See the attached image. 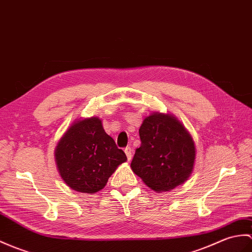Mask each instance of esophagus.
Segmentation results:
<instances>
[{"label": "esophagus", "mask_w": 252, "mask_h": 252, "mask_svg": "<svg viewBox=\"0 0 252 252\" xmlns=\"http://www.w3.org/2000/svg\"><path fill=\"white\" fill-rule=\"evenodd\" d=\"M125 153H126V155L127 160L131 161V159H132V149H131V147H126V148L125 149Z\"/></svg>", "instance_id": "1"}]
</instances>
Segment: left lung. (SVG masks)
Wrapping results in <instances>:
<instances>
[{
    "label": "left lung",
    "mask_w": 252,
    "mask_h": 252,
    "mask_svg": "<svg viewBox=\"0 0 252 252\" xmlns=\"http://www.w3.org/2000/svg\"><path fill=\"white\" fill-rule=\"evenodd\" d=\"M140 147L131 162L132 171L155 191H169L190 177L195 161L194 142L169 114L154 113L139 127Z\"/></svg>",
    "instance_id": "left-lung-1"
}]
</instances>
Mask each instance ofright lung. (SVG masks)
<instances>
[{
	"mask_svg": "<svg viewBox=\"0 0 252 252\" xmlns=\"http://www.w3.org/2000/svg\"><path fill=\"white\" fill-rule=\"evenodd\" d=\"M55 158L64 183L83 193L102 190L117 167L126 161L97 117L73 122L57 144Z\"/></svg>",
	"mask_w": 252,
	"mask_h": 252,
	"instance_id": "1",
	"label": "right lung"
}]
</instances>
